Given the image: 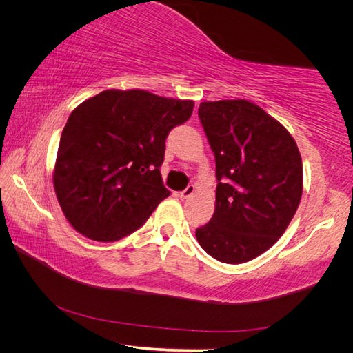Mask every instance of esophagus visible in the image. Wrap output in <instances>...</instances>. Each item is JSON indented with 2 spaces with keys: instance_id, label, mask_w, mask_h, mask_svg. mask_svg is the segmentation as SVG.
I'll use <instances>...</instances> for the list:
<instances>
[{
  "instance_id": "esophagus-1",
  "label": "esophagus",
  "mask_w": 353,
  "mask_h": 353,
  "mask_svg": "<svg viewBox=\"0 0 353 353\" xmlns=\"http://www.w3.org/2000/svg\"><path fill=\"white\" fill-rule=\"evenodd\" d=\"M194 191H196V187H194V185H188L185 190L179 191V194H178V196L184 200V199H188L190 196H193Z\"/></svg>"
}]
</instances>
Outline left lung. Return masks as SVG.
Returning a JSON list of instances; mask_svg holds the SVG:
<instances>
[{
    "mask_svg": "<svg viewBox=\"0 0 353 353\" xmlns=\"http://www.w3.org/2000/svg\"><path fill=\"white\" fill-rule=\"evenodd\" d=\"M199 117L216 162L213 216L196 230L199 244L223 263L254 259L279 241L303 191L294 138L248 100L203 101Z\"/></svg>",
    "mask_w": 353,
    "mask_h": 353,
    "instance_id": "1",
    "label": "left lung"
}]
</instances>
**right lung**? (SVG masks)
I'll list each match as a JSON object with an SVG mask.
<instances>
[{
    "instance_id": "1",
    "label": "right lung",
    "mask_w": 353,
    "mask_h": 353,
    "mask_svg": "<svg viewBox=\"0 0 353 353\" xmlns=\"http://www.w3.org/2000/svg\"><path fill=\"white\" fill-rule=\"evenodd\" d=\"M193 100L143 90H105L74 109L63 128L52 184L70 225L110 243L140 228L170 191L160 165L165 140L193 113Z\"/></svg>"
}]
</instances>
